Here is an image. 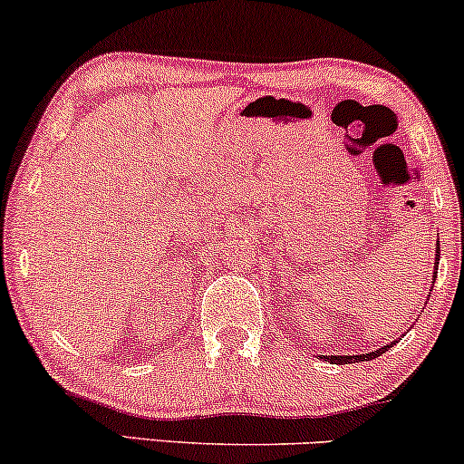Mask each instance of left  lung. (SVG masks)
Segmentation results:
<instances>
[{
    "mask_svg": "<svg viewBox=\"0 0 464 464\" xmlns=\"http://www.w3.org/2000/svg\"><path fill=\"white\" fill-rule=\"evenodd\" d=\"M436 253H439V248H436ZM440 257V255H439ZM434 279H436V275H434ZM392 344L395 343H391V344H386V347H382V349H377V351H371V353H362V355H332V358H324L327 362H332V364H351V362H364V360H372V358H377V355H382L384 353V351H388L392 347Z\"/></svg>",
    "mask_w": 464,
    "mask_h": 464,
    "instance_id": "1",
    "label": "left lung"
}]
</instances>
